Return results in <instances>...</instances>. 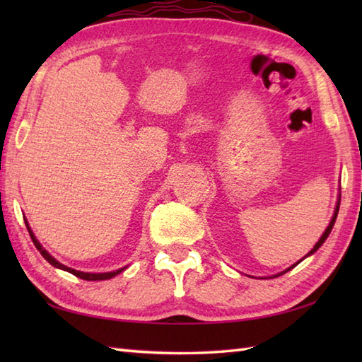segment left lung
Masks as SVG:
<instances>
[{"mask_svg": "<svg viewBox=\"0 0 362 362\" xmlns=\"http://www.w3.org/2000/svg\"><path fill=\"white\" fill-rule=\"evenodd\" d=\"M339 204H341V199H337V205H336V210H334V214H333V218H332V221H329V224H328V227H327V230H325V232H324V235H322L320 236V240L316 243V245H314V247L311 249V252L308 253V255H306V257H310V255H313V253L314 252H316L319 247H320V245L322 244H324L325 243V240H327V238H328V235H329V232H332V228H333V226H334V222H336V218H337V211H339ZM303 259V258H302ZM302 259H300V261H302ZM300 261H297V263L296 264H292L291 267H288L286 269V271H283L281 274H286L288 271H291V269L292 267H296L298 263H300ZM281 274H276V275H274V276H279V275H281Z\"/></svg>", "mask_w": 362, "mask_h": 362, "instance_id": "left-lung-1", "label": "left lung"}]
</instances>
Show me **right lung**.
<instances>
[{"instance_id":"obj_1","label":"right lung","mask_w":362,"mask_h":362,"mask_svg":"<svg viewBox=\"0 0 362 362\" xmlns=\"http://www.w3.org/2000/svg\"><path fill=\"white\" fill-rule=\"evenodd\" d=\"M25 222H26L28 232H29V235H30V240H33V243L35 244L37 250H40L42 257H43L46 261H48V263H49L51 266H54V267H57V269H62V271L70 272V274H73V275H76V276H79V279H82V280H87V281L109 280V279H113V276H117L119 272H122V271H124V269H126V267H121V269H118V271H113V272H104V274H90V272H81V271H76V269L68 267V266H65V264H62V263H59V261H57L56 258L51 257L49 253L46 252V250L42 247V244L35 240V236H34V233H33V230H30V227H29V224H28V221H25Z\"/></svg>"}]
</instances>
